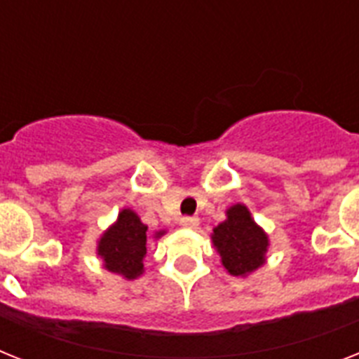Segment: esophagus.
Instances as JSON below:
<instances>
[{"label":"esophagus","instance_id":"esophagus-1","mask_svg":"<svg viewBox=\"0 0 359 359\" xmlns=\"http://www.w3.org/2000/svg\"><path fill=\"white\" fill-rule=\"evenodd\" d=\"M180 226L189 227V229H196L200 226V218L198 216H183V218H180Z\"/></svg>","mask_w":359,"mask_h":359}]
</instances>
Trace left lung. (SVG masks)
Listing matches in <instances>:
<instances>
[{
	"mask_svg": "<svg viewBox=\"0 0 359 359\" xmlns=\"http://www.w3.org/2000/svg\"><path fill=\"white\" fill-rule=\"evenodd\" d=\"M212 242L220 251L224 268L235 277H244L264 264L268 236L240 203L231 207L227 220L215 227Z\"/></svg>",
	"mask_w": 359,
	"mask_h": 359,
	"instance_id": "1",
	"label": "left lung"
}]
</instances>
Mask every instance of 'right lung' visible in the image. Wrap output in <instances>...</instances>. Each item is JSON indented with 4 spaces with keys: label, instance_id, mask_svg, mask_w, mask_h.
I'll return each instance as SVG.
<instances>
[{
    "label": "right lung",
    "instance_id": "1",
    "mask_svg": "<svg viewBox=\"0 0 359 359\" xmlns=\"http://www.w3.org/2000/svg\"><path fill=\"white\" fill-rule=\"evenodd\" d=\"M148 227L130 209L119 215L115 226L106 231L99 240V255L104 259V268L126 279H135L143 273L147 257ZM163 233H158V236Z\"/></svg>",
    "mask_w": 359,
    "mask_h": 359
}]
</instances>
